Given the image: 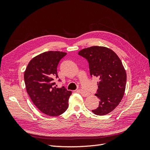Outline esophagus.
Here are the masks:
<instances>
[{
  "instance_id": "1",
  "label": "esophagus",
  "mask_w": 150,
  "mask_h": 150,
  "mask_svg": "<svg viewBox=\"0 0 150 150\" xmlns=\"http://www.w3.org/2000/svg\"><path fill=\"white\" fill-rule=\"evenodd\" d=\"M79 91H80L81 95H82L83 97H88V96H89V93H88V92L82 90H79Z\"/></svg>"
}]
</instances>
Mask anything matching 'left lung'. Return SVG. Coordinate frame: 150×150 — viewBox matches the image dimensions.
<instances>
[{
	"mask_svg": "<svg viewBox=\"0 0 150 150\" xmlns=\"http://www.w3.org/2000/svg\"><path fill=\"white\" fill-rule=\"evenodd\" d=\"M89 63L91 77L99 79L95 95L99 105L92 112L104 115L113 111L124 96L126 84V73L119 57L113 51L103 46H91L79 52Z\"/></svg>",
	"mask_w": 150,
	"mask_h": 150,
	"instance_id": "8db88e82",
	"label": "left lung"
}]
</instances>
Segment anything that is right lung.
Returning <instances> with one entry per match:
<instances>
[{"label": "right lung", "mask_w": 150, "mask_h": 150, "mask_svg": "<svg viewBox=\"0 0 150 150\" xmlns=\"http://www.w3.org/2000/svg\"><path fill=\"white\" fill-rule=\"evenodd\" d=\"M66 54L56 51L41 53L30 60L24 72L28 95L38 109L47 115L58 116L68 109L71 91L64 86L57 88L54 82L59 78L57 66Z\"/></svg>", "instance_id": "add662e5"}]
</instances>
